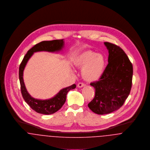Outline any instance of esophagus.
Returning a JSON list of instances; mask_svg holds the SVG:
<instances>
[{
  "mask_svg": "<svg viewBox=\"0 0 150 150\" xmlns=\"http://www.w3.org/2000/svg\"><path fill=\"white\" fill-rule=\"evenodd\" d=\"M86 86L84 83H78V84H77V87H79V88H81V87H83V86Z\"/></svg>",
  "mask_w": 150,
  "mask_h": 150,
  "instance_id": "esophagus-1",
  "label": "esophagus"
}]
</instances>
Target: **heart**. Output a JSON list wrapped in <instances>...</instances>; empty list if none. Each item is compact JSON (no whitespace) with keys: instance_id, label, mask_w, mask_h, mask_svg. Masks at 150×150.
Masks as SVG:
<instances>
[{"instance_id":"b5f03b06","label":"heart","mask_w":150,"mask_h":150,"mask_svg":"<svg viewBox=\"0 0 150 150\" xmlns=\"http://www.w3.org/2000/svg\"><path fill=\"white\" fill-rule=\"evenodd\" d=\"M73 64L82 68L81 76L84 80L94 82L102 76L106 67V59L102 54L92 50H86L78 54L73 60Z\"/></svg>"}]
</instances>
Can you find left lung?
Masks as SVG:
<instances>
[{"instance_id": "left-lung-1", "label": "left lung", "mask_w": 150, "mask_h": 150, "mask_svg": "<svg viewBox=\"0 0 150 150\" xmlns=\"http://www.w3.org/2000/svg\"><path fill=\"white\" fill-rule=\"evenodd\" d=\"M104 43L108 50V64L99 80L90 84L95 89V95L88 105L93 112L100 115L124 105L131 90L133 76V66L124 50L112 43Z\"/></svg>"}]
</instances>
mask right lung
Returning a JSON list of instances; mask_svg holds the SVG:
<instances>
[{
    "label": "right lung",
    "instance_id": "add662e5",
    "mask_svg": "<svg viewBox=\"0 0 150 150\" xmlns=\"http://www.w3.org/2000/svg\"><path fill=\"white\" fill-rule=\"evenodd\" d=\"M64 45L63 39L51 41H43L38 43L30 48L25 55L19 67V79L21 85L22 95L25 101L34 111L43 114H52L58 111L64 105L67 92L74 89L76 84H73L61 89L55 96L47 100H39L32 98L28 92L23 79L24 68L29 58L35 52L48 51L57 52L62 50Z\"/></svg>",
    "mask_w": 150,
    "mask_h": 150
}]
</instances>
